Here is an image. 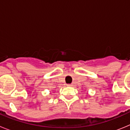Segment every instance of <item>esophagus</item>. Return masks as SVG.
Instances as JSON below:
<instances>
[{
    "instance_id": "34e87169",
    "label": "esophagus",
    "mask_w": 130,
    "mask_h": 130,
    "mask_svg": "<svg viewBox=\"0 0 130 130\" xmlns=\"http://www.w3.org/2000/svg\"><path fill=\"white\" fill-rule=\"evenodd\" d=\"M66 85H67V87H71V86H72V84H67Z\"/></svg>"
}]
</instances>
